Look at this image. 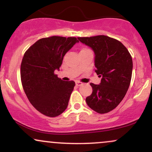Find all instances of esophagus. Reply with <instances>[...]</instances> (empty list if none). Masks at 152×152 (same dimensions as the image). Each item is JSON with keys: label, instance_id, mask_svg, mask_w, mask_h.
Returning <instances> with one entry per match:
<instances>
[{"label": "esophagus", "instance_id": "34e87169", "mask_svg": "<svg viewBox=\"0 0 152 152\" xmlns=\"http://www.w3.org/2000/svg\"><path fill=\"white\" fill-rule=\"evenodd\" d=\"M76 85L77 86H81V85H83V83H81V82L80 81H76Z\"/></svg>", "mask_w": 152, "mask_h": 152}]
</instances>
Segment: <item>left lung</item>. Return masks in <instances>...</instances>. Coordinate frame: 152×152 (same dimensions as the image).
Wrapping results in <instances>:
<instances>
[{
    "instance_id": "8db88e82",
    "label": "left lung",
    "mask_w": 152,
    "mask_h": 152,
    "mask_svg": "<svg viewBox=\"0 0 152 152\" xmlns=\"http://www.w3.org/2000/svg\"><path fill=\"white\" fill-rule=\"evenodd\" d=\"M95 53V70L102 77L99 85L91 83L92 94L86 102L99 114L112 111L123 100L132 79L133 61L127 48L115 38L107 36L78 37Z\"/></svg>"
}]
</instances>
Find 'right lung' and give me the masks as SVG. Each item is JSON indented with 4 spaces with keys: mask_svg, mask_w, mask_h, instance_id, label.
I'll list each match as a JSON object with an SVG mask.
<instances>
[{
    "mask_svg": "<svg viewBox=\"0 0 152 152\" xmlns=\"http://www.w3.org/2000/svg\"><path fill=\"white\" fill-rule=\"evenodd\" d=\"M77 42L75 37L43 38L24 53L20 64L23 88L31 104L45 116L56 117L67 108L75 82L63 81L54 71Z\"/></svg>",
    "mask_w": 152,
    "mask_h": 152,
    "instance_id": "add662e5",
    "label": "right lung"
}]
</instances>
